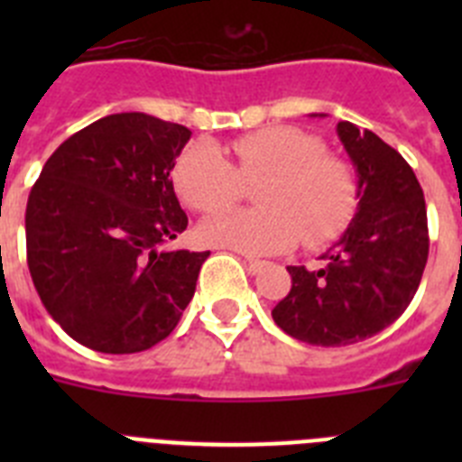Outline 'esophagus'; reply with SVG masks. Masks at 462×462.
I'll use <instances>...</instances> for the list:
<instances>
[{"label": "esophagus", "mask_w": 462, "mask_h": 462, "mask_svg": "<svg viewBox=\"0 0 462 462\" xmlns=\"http://www.w3.org/2000/svg\"><path fill=\"white\" fill-rule=\"evenodd\" d=\"M245 263H247V271H250L252 275L261 273V271H263V266H266V263H263V261H259V259H247Z\"/></svg>", "instance_id": "34e87169"}]
</instances>
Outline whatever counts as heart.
Returning <instances> with one entry per match:
<instances>
[{"mask_svg": "<svg viewBox=\"0 0 462 462\" xmlns=\"http://www.w3.org/2000/svg\"><path fill=\"white\" fill-rule=\"evenodd\" d=\"M231 164L210 143L182 152L173 171L185 206L210 212L238 201L245 185L256 189L261 210L212 212L199 238L243 254H277L303 238L324 245L336 238L356 206L354 178L340 159L324 154V143L298 126H266L231 145Z\"/></svg>", "mask_w": 462, "mask_h": 462, "instance_id": "1", "label": "heart"}]
</instances>
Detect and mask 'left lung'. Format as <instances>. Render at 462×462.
<instances>
[{"label":"left lung","instance_id":"8db88e82","mask_svg":"<svg viewBox=\"0 0 462 462\" xmlns=\"http://www.w3.org/2000/svg\"><path fill=\"white\" fill-rule=\"evenodd\" d=\"M337 138L356 171V215L321 256L324 268H287L291 291L273 308L284 333L317 346L354 345L393 324L428 261L426 201L411 166L352 122H337Z\"/></svg>","mask_w":462,"mask_h":462}]
</instances>
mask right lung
I'll return each mask as SVG.
<instances>
[{
  "label": "right lung",
  "instance_id": "right-lung-1",
  "mask_svg": "<svg viewBox=\"0 0 462 462\" xmlns=\"http://www.w3.org/2000/svg\"><path fill=\"white\" fill-rule=\"evenodd\" d=\"M189 136L145 113L106 116L67 138L32 187V282L52 319L94 352H145L194 296L210 252L162 250L187 228L171 171Z\"/></svg>",
  "mask_w": 462,
  "mask_h": 462
}]
</instances>
